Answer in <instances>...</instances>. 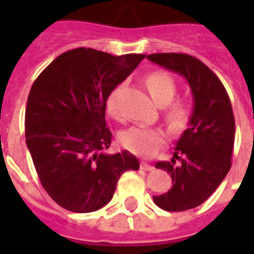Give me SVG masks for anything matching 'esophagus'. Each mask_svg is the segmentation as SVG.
<instances>
[{
    "label": "esophagus",
    "mask_w": 254,
    "mask_h": 254,
    "mask_svg": "<svg viewBox=\"0 0 254 254\" xmlns=\"http://www.w3.org/2000/svg\"><path fill=\"white\" fill-rule=\"evenodd\" d=\"M141 169L145 171H151V170H154V166H151V165H148V163L143 162V163H141Z\"/></svg>",
    "instance_id": "obj_1"
}]
</instances>
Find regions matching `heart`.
I'll return each instance as SVG.
<instances>
[{
    "instance_id": "heart-1",
    "label": "heart",
    "mask_w": 254,
    "mask_h": 254,
    "mask_svg": "<svg viewBox=\"0 0 254 254\" xmlns=\"http://www.w3.org/2000/svg\"><path fill=\"white\" fill-rule=\"evenodd\" d=\"M145 85L152 99L158 105H167L166 107V120L169 125L174 129H181L187 125L190 118V105L187 99H174L177 92V83L170 73L163 70H156L147 74ZM121 88L117 87L111 91L107 100H106V109L107 113L114 118H120L118 110V98H120ZM165 132L158 127H133L127 129L121 134L122 144L129 151L134 154L151 156L165 143Z\"/></svg>"
}]
</instances>
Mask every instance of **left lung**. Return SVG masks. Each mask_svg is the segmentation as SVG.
<instances>
[{
	"mask_svg": "<svg viewBox=\"0 0 254 254\" xmlns=\"http://www.w3.org/2000/svg\"><path fill=\"white\" fill-rule=\"evenodd\" d=\"M147 58L184 76L193 94L189 127L177 141L173 159L155 165L170 174L173 188L154 196V202L169 212H181L202 204L229 173L235 137L233 107L218 76L196 57L156 53Z\"/></svg>",
	"mask_w": 254,
	"mask_h": 254,
	"instance_id": "8db88e82",
	"label": "left lung"
}]
</instances>
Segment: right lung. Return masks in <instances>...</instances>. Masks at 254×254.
I'll use <instances>...</instances> for the list:
<instances>
[{"label": "right lung", "mask_w": 254, "mask_h": 254, "mask_svg": "<svg viewBox=\"0 0 254 254\" xmlns=\"http://www.w3.org/2000/svg\"><path fill=\"white\" fill-rule=\"evenodd\" d=\"M145 54L111 56L78 47L36 77L25 107V143L42 187L60 207L92 212L107 202L120 177L138 170L127 151L107 154L106 100Z\"/></svg>", "instance_id": "add662e5"}]
</instances>
